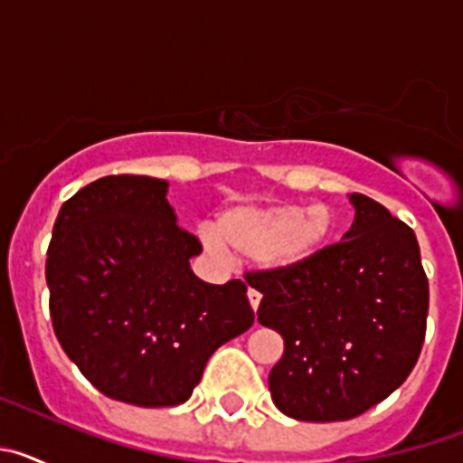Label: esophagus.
<instances>
[{"instance_id":"obj_1","label":"esophagus","mask_w":463,"mask_h":463,"mask_svg":"<svg viewBox=\"0 0 463 463\" xmlns=\"http://www.w3.org/2000/svg\"><path fill=\"white\" fill-rule=\"evenodd\" d=\"M248 301H250V306H252V310H255L257 313V308H260V301H261V294L257 292V289H248Z\"/></svg>"}]
</instances>
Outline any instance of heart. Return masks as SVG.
Here are the masks:
<instances>
[{"instance_id": "heart-1", "label": "heart", "mask_w": 463, "mask_h": 463, "mask_svg": "<svg viewBox=\"0 0 463 463\" xmlns=\"http://www.w3.org/2000/svg\"><path fill=\"white\" fill-rule=\"evenodd\" d=\"M215 229H199L208 255L229 260V244L241 257L260 261L271 273H288L320 255L336 234V215L326 203H248L220 215Z\"/></svg>"}]
</instances>
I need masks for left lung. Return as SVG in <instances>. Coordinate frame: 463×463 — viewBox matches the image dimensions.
<instances>
[{
    "label": "left lung",
    "mask_w": 463,
    "mask_h": 463,
    "mask_svg": "<svg viewBox=\"0 0 463 463\" xmlns=\"http://www.w3.org/2000/svg\"><path fill=\"white\" fill-rule=\"evenodd\" d=\"M341 243L288 273H252L260 325L285 341L269 390L304 422L353 420L411 375L427 331L429 282L415 232L383 203L347 196Z\"/></svg>",
    "instance_id": "1"
}]
</instances>
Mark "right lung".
Here are the masks:
<instances>
[{
  "label": "right lung",
  "mask_w": 463,
  "mask_h": 463,
  "mask_svg": "<svg viewBox=\"0 0 463 463\" xmlns=\"http://www.w3.org/2000/svg\"><path fill=\"white\" fill-rule=\"evenodd\" d=\"M169 183L106 175L62 203L46 280L57 341L80 373L141 408L190 399L206 362L255 322L243 280L211 285L190 260Z\"/></svg>",
  "instance_id": "right-lung-1"
}]
</instances>
